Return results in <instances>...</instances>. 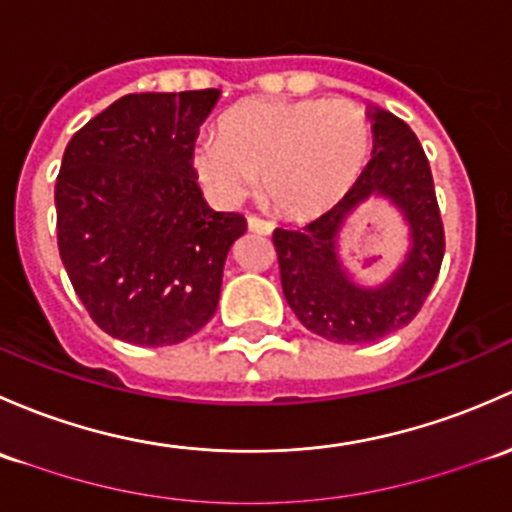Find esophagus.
<instances>
[{"instance_id":"obj_1","label":"esophagus","mask_w":512,"mask_h":512,"mask_svg":"<svg viewBox=\"0 0 512 512\" xmlns=\"http://www.w3.org/2000/svg\"><path fill=\"white\" fill-rule=\"evenodd\" d=\"M249 229L256 231V234H271L273 224H271V221H266V219H261V217H254V214H251V217H249Z\"/></svg>"}]
</instances>
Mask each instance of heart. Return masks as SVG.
<instances>
[{
  "label": "heart",
  "instance_id": "1",
  "mask_svg": "<svg viewBox=\"0 0 512 512\" xmlns=\"http://www.w3.org/2000/svg\"><path fill=\"white\" fill-rule=\"evenodd\" d=\"M214 135L192 155L209 194L239 204L261 177L263 202L295 219L318 217L342 199L372 145L365 110L342 98L241 100L219 115Z\"/></svg>",
  "mask_w": 512,
  "mask_h": 512
}]
</instances>
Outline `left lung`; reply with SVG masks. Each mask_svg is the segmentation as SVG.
I'll return each mask as SVG.
<instances>
[{"instance_id":"obj_1","label":"left lung","mask_w":512,"mask_h":512,"mask_svg":"<svg viewBox=\"0 0 512 512\" xmlns=\"http://www.w3.org/2000/svg\"><path fill=\"white\" fill-rule=\"evenodd\" d=\"M374 155L350 192L330 212L300 229H276L273 246L283 295L310 333L342 345L382 340L416 318L444 261V221L429 160L404 120L389 110L370 113ZM387 196L413 229V249L387 284H355L336 256V234L365 198Z\"/></svg>"}]
</instances>
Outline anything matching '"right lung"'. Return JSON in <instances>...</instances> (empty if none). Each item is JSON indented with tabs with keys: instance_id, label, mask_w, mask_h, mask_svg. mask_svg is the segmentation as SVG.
I'll list each match as a JSON object with an SVG mask.
<instances>
[{
	"instance_id": "1",
	"label": "right lung",
	"mask_w": 512,
	"mask_h": 512,
	"mask_svg": "<svg viewBox=\"0 0 512 512\" xmlns=\"http://www.w3.org/2000/svg\"><path fill=\"white\" fill-rule=\"evenodd\" d=\"M217 88L130 93L63 152L56 234L71 286L103 333L177 345L209 323L224 263L246 231L202 197L192 155Z\"/></svg>"
}]
</instances>
